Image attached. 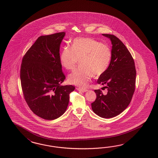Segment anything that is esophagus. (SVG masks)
Instances as JSON below:
<instances>
[{
	"mask_svg": "<svg viewBox=\"0 0 158 158\" xmlns=\"http://www.w3.org/2000/svg\"><path fill=\"white\" fill-rule=\"evenodd\" d=\"M77 90L78 91H81V92H82V93H84V92H86V91H88V89H81V88H77Z\"/></svg>",
	"mask_w": 158,
	"mask_h": 158,
	"instance_id": "1",
	"label": "esophagus"
}]
</instances>
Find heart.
<instances>
[{
    "instance_id": "1",
    "label": "heart",
    "mask_w": 158,
    "mask_h": 158,
    "mask_svg": "<svg viewBox=\"0 0 158 158\" xmlns=\"http://www.w3.org/2000/svg\"><path fill=\"white\" fill-rule=\"evenodd\" d=\"M110 47L90 38H77L71 47H63L60 54L61 65L68 70L73 69L79 60L80 67L69 74V83L85 87L93 76L98 77L107 71L111 60Z\"/></svg>"
}]
</instances>
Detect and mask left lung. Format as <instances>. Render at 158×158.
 Segmentation results:
<instances>
[{
    "instance_id": "obj_1",
    "label": "left lung",
    "mask_w": 158,
    "mask_h": 158,
    "mask_svg": "<svg viewBox=\"0 0 158 158\" xmlns=\"http://www.w3.org/2000/svg\"><path fill=\"white\" fill-rule=\"evenodd\" d=\"M103 35L111 41V60L97 83L104 85L108 92L103 95L100 89H95L96 99L91 107L98 115L111 118L122 113L130 103L135 92L136 72L134 59L123 43L115 35Z\"/></svg>"
}]
</instances>
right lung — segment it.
I'll list each match as a JSON object with an SVG mask.
<instances>
[{"label": "right lung", "mask_w": 158, "mask_h": 158, "mask_svg": "<svg viewBox=\"0 0 158 158\" xmlns=\"http://www.w3.org/2000/svg\"><path fill=\"white\" fill-rule=\"evenodd\" d=\"M64 32L40 36L23 56L20 76L23 96L35 115L54 120L62 115L69 103L72 85H62L59 49Z\"/></svg>", "instance_id": "right-lung-1"}]
</instances>
